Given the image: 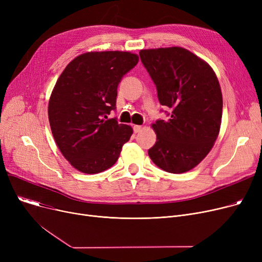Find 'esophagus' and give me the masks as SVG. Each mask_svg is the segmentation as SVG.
Listing matches in <instances>:
<instances>
[{"instance_id":"34e87169","label":"esophagus","mask_w":262,"mask_h":262,"mask_svg":"<svg viewBox=\"0 0 262 262\" xmlns=\"http://www.w3.org/2000/svg\"><path fill=\"white\" fill-rule=\"evenodd\" d=\"M133 128H134L135 133H140L141 129H142V126H140V125H134Z\"/></svg>"}]
</instances>
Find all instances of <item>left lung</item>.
I'll return each instance as SVG.
<instances>
[{
    "label": "left lung",
    "instance_id": "8db88e82",
    "mask_svg": "<svg viewBox=\"0 0 262 262\" xmlns=\"http://www.w3.org/2000/svg\"><path fill=\"white\" fill-rule=\"evenodd\" d=\"M140 59L168 107V121L153 124L157 141L148 156L169 173L190 171L207 156L222 121L221 87L211 67L190 51L173 47L141 50Z\"/></svg>",
    "mask_w": 262,
    "mask_h": 262
}]
</instances>
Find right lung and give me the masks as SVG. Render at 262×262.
Returning <instances> with one entry per match:
<instances>
[{"label":"right lung","instance_id":"right-lung-1","mask_svg":"<svg viewBox=\"0 0 262 262\" xmlns=\"http://www.w3.org/2000/svg\"><path fill=\"white\" fill-rule=\"evenodd\" d=\"M138 55L108 51L81 54L69 63L49 101L53 137L63 157L86 174L113 167L133 134L117 118V89L122 77L138 63Z\"/></svg>","mask_w":262,"mask_h":262}]
</instances>
